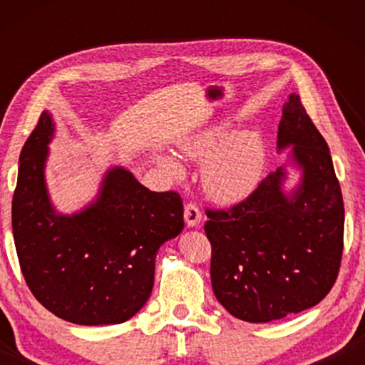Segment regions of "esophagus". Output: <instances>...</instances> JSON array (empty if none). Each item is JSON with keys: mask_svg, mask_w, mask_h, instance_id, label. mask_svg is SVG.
<instances>
[{"mask_svg": "<svg viewBox=\"0 0 365 365\" xmlns=\"http://www.w3.org/2000/svg\"><path fill=\"white\" fill-rule=\"evenodd\" d=\"M184 219H186V224L189 227H196L199 226V222H201V211H199V207L196 204L189 202L184 206Z\"/></svg>", "mask_w": 365, "mask_h": 365, "instance_id": "1", "label": "esophagus"}]
</instances>
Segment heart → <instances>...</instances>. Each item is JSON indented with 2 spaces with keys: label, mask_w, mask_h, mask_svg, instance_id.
Wrapping results in <instances>:
<instances>
[{
  "label": "heart",
  "mask_w": 365,
  "mask_h": 365,
  "mask_svg": "<svg viewBox=\"0 0 365 365\" xmlns=\"http://www.w3.org/2000/svg\"><path fill=\"white\" fill-rule=\"evenodd\" d=\"M231 134L227 123H214L182 136L178 149L192 161H203L202 186L209 197L221 204H236L251 196L262 179L266 148L261 134L242 131ZM159 163L173 176L184 169L174 156L163 154Z\"/></svg>",
  "instance_id": "obj_1"
}]
</instances>
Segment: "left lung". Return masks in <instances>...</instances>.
I'll list each match as a JSON object with an SVG mask.
<instances>
[{"label": "left lung", "mask_w": 365, "mask_h": 365, "mask_svg": "<svg viewBox=\"0 0 365 365\" xmlns=\"http://www.w3.org/2000/svg\"><path fill=\"white\" fill-rule=\"evenodd\" d=\"M301 171L284 191L277 168L247 199L206 214L211 282L229 314L271 322L316 306L336 282L344 247V202L329 146L307 116L299 94H289L279 123L277 149Z\"/></svg>", "instance_id": "obj_1"}]
</instances>
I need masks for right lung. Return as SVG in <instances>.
Returning <instances> with one entry per match:
<instances>
[{
    "instance_id": "add662e5",
    "label": "right lung",
    "mask_w": 365,
    "mask_h": 365,
    "mask_svg": "<svg viewBox=\"0 0 365 365\" xmlns=\"http://www.w3.org/2000/svg\"><path fill=\"white\" fill-rule=\"evenodd\" d=\"M53 136V116L43 111L19 156L11 224L23 276L59 319L121 324L151 296L159 247L182 231L181 196L149 191L116 166L93 202L74 214L58 212L44 178Z\"/></svg>"
}]
</instances>
